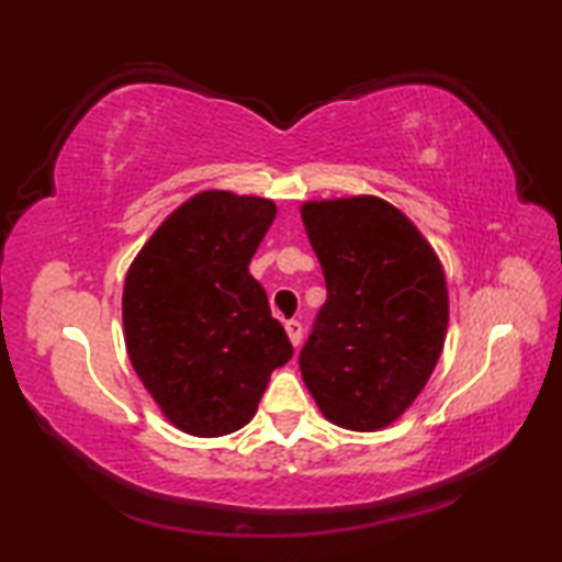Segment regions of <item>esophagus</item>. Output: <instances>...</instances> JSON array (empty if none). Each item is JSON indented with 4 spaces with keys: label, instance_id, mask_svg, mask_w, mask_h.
<instances>
[{
    "label": "esophagus",
    "instance_id": "esophagus-1",
    "mask_svg": "<svg viewBox=\"0 0 562 562\" xmlns=\"http://www.w3.org/2000/svg\"><path fill=\"white\" fill-rule=\"evenodd\" d=\"M284 331H288V337H290V341H292V347H297L300 341H302V325L297 319H290V322H284Z\"/></svg>",
    "mask_w": 562,
    "mask_h": 562
}]
</instances>
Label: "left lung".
Returning <instances> with one entry per match:
<instances>
[{
	"instance_id": "1",
	"label": "left lung",
	"mask_w": 562,
	"mask_h": 562,
	"mask_svg": "<svg viewBox=\"0 0 562 562\" xmlns=\"http://www.w3.org/2000/svg\"><path fill=\"white\" fill-rule=\"evenodd\" d=\"M327 282L315 331L300 355L322 416L349 431H379L424 392L449 329L439 255L384 198L349 195L300 205Z\"/></svg>"
}]
</instances>
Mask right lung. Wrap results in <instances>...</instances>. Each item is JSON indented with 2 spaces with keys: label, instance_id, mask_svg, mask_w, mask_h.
I'll return each mask as SVG.
<instances>
[{
  "label": "right lung",
  "instance_id": "add662e5",
  "mask_svg": "<svg viewBox=\"0 0 562 562\" xmlns=\"http://www.w3.org/2000/svg\"><path fill=\"white\" fill-rule=\"evenodd\" d=\"M278 215L270 198L201 190L140 247L123 282V337L146 392L201 439L252 422L292 345L250 265Z\"/></svg>",
  "mask_w": 562,
  "mask_h": 562
}]
</instances>
